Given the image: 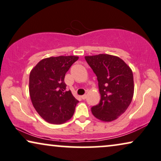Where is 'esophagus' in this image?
I'll use <instances>...</instances> for the list:
<instances>
[{"mask_svg": "<svg viewBox=\"0 0 161 161\" xmlns=\"http://www.w3.org/2000/svg\"><path fill=\"white\" fill-rule=\"evenodd\" d=\"M87 98V95L86 94H85V95H83V96H82V99H85V98Z\"/></svg>", "mask_w": 161, "mask_h": 161, "instance_id": "obj_1", "label": "esophagus"}]
</instances>
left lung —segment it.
<instances>
[{"label": "left lung", "instance_id": "obj_1", "mask_svg": "<svg viewBox=\"0 0 161 161\" xmlns=\"http://www.w3.org/2000/svg\"><path fill=\"white\" fill-rule=\"evenodd\" d=\"M85 58L97 76L101 94L99 103L91 108L92 113L103 121L115 120L125 112L133 97L132 70L115 56L102 53Z\"/></svg>", "mask_w": 161, "mask_h": 161}]
</instances>
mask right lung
Instances as JSON below:
<instances>
[{"mask_svg": "<svg viewBox=\"0 0 161 161\" xmlns=\"http://www.w3.org/2000/svg\"><path fill=\"white\" fill-rule=\"evenodd\" d=\"M79 59L76 56H59L42 59L29 75V94L34 108L45 121L60 124L71 119L76 100L66 91V72Z\"/></svg>", "mask_w": 161, "mask_h": 161, "instance_id": "obj_1", "label": "right lung"}]
</instances>
